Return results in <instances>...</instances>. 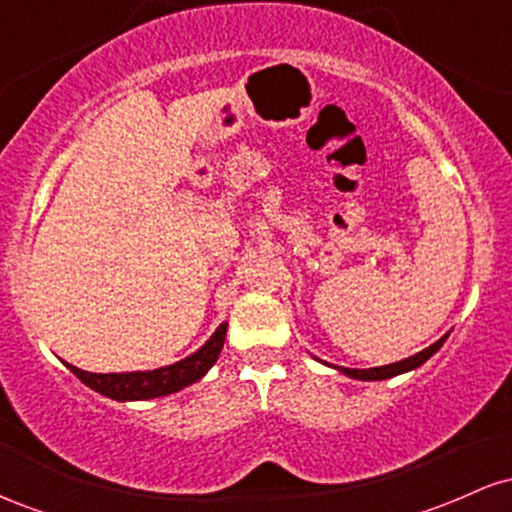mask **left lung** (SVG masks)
I'll return each instance as SVG.
<instances>
[{
	"mask_svg": "<svg viewBox=\"0 0 512 512\" xmlns=\"http://www.w3.org/2000/svg\"><path fill=\"white\" fill-rule=\"evenodd\" d=\"M445 339H448V334L445 337H440L436 344H431L428 349L419 351V354L404 358V361H397V363H390V366H378V368H344V366H334L339 370V373L349 375V378H356V380H385V378H395L399 373H407V370H414L419 368L421 363H426L428 358H431L436 351L443 346Z\"/></svg>",
	"mask_w": 512,
	"mask_h": 512,
	"instance_id": "left-lung-1",
	"label": "left lung"
}]
</instances>
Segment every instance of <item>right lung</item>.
I'll list each match as a JSON object with an SVG mask.
<instances>
[{
  "instance_id": "1",
  "label": "right lung",
  "mask_w": 512,
  "mask_h": 512,
  "mask_svg": "<svg viewBox=\"0 0 512 512\" xmlns=\"http://www.w3.org/2000/svg\"><path fill=\"white\" fill-rule=\"evenodd\" d=\"M226 327L228 322H221L216 330L207 339L202 349L195 354L182 358V361L173 363V366H163L156 370H134V373H88L67 363L81 383L91 387V390L101 392V395L117 399V402H137V399H154L166 397L173 392L182 390V387L197 383L199 378L207 375V370L214 366L219 358L223 342H226Z\"/></svg>"
}]
</instances>
